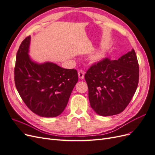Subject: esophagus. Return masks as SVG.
<instances>
[{"label":"esophagus","instance_id":"obj_1","mask_svg":"<svg viewBox=\"0 0 155 155\" xmlns=\"http://www.w3.org/2000/svg\"><path fill=\"white\" fill-rule=\"evenodd\" d=\"M84 75H85V72L83 70H79L78 71V76L79 78L83 79L84 78Z\"/></svg>","mask_w":155,"mask_h":155}]
</instances>
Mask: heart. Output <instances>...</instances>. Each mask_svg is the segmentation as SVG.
Segmentation results:
<instances>
[{
  "instance_id": "heart-1",
  "label": "heart",
  "mask_w": 155,
  "mask_h": 155,
  "mask_svg": "<svg viewBox=\"0 0 155 155\" xmlns=\"http://www.w3.org/2000/svg\"><path fill=\"white\" fill-rule=\"evenodd\" d=\"M105 56V53L104 50H99L96 51V53L94 54L92 57H91V60L92 61L97 62L99 61H101V59H104Z\"/></svg>"
}]
</instances>
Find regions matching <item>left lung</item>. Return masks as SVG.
I'll return each mask as SVG.
<instances>
[{"mask_svg": "<svg viewBox=\"0 0 155 155\" xmlns=\"http://www.w3.org/2000/svg\"><path fill=\"white\" fill-rule=\"evenodd\" d=\"M91 107L108 116L122 112L134 94L139 80V65L134 49L118 60L105 58L85 74Z\"/></svg>", "mask_w": 155, "mask_h": 155, "instance_id": "1", "label": "left lung"}]
</instances>
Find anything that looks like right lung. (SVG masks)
<instances>
[{"label":"right lung","instance_id":"right-lung-1","mask_svg":"<svg viewBox=\"0 0 155 155\" xmlns=\"http://www.w3.org/2000/svg\"><path fill=\"white\" fill-rule=\"evenodd\" d=\"M30 39V36L26 37L17 53L14 69L17 90L35 114L46 118L56 117L67 107L78 81V72L51 62L34 61L28 54Z\"/></svg>","mask_w":155,"mask_h":155}]
</instances>
